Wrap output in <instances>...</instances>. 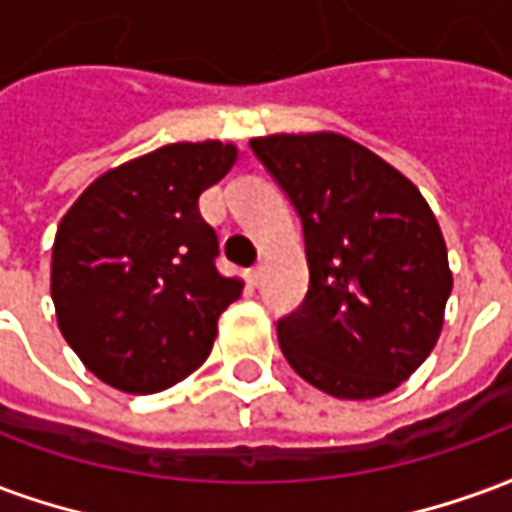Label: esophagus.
Masks as SVG:
<instances>
[{"mask_svg":"<svg viewBox=\"0 0 512 512\" xmlns=\"http://www.w3.org/2000/svg\"><path fill=\"white\" fill-rule=\"evenodd\" d=\"M246 279H249V285H260V279H263V268L260 266H255V268H249V271H246Z\"/></svg>","mask_w":512,"mask_h":512,"instance_id":"1","label":"esophagus"}]
</instances>
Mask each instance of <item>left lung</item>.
Returning a JSON list of instances; mask_svg holds the SVG:
<instances>
[{
	"label": "left lung",
	"mask_w": 512,
	"mask_h": 512,
	"mask_svg": "<svg viewBox=\"0 0 512 512\" xmlns=\"http://www.w3.org/2000/svg\"><path fill=\"white\" fill-rule=\"evenodd\" d=\"M249 145L304 227L310 290L277 323L288 365L340 400L389 395L430 356L452 293L430 205L403 172L334 131Z\"/></svg>",
	"instance_id": "left-lung-1"
}]
</instances>
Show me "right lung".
Returning a JSON list of instances; mask_svg holds the SVG:
<instances>
[{
	"mask_svg": "<svg viewBox=\"0 0 512 512\" xmlns=\"http://www.w3.org/2000/svg\"><path fill=\"white\" fill-rule=\"evenodd\" d=\"M233 142H175L95 178L51 249L57 326L84 367L128 395H153L208 359L216 321L244 282L222 277L200 194L233 169Z\"/></svg>",
	"mask_w": 512,
	"mask_h": 512,
	"instance_id": "add662e5",
	"label": "right lung"
}]
</instances>
